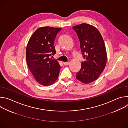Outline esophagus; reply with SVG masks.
Masks as SVG:
<instances>
[{
  "mask_svg": "<svg viewBox=\"0 0 128 128\" xmlns=\"http://www.w3.org/2000/svg\"><path fill=\"white\" fill-rule=\"evenodd\" d=\"M63 64L65 65V66H67L69 64V62H63Z\"/></svg>",
  "mask_w": 128,
  "mask_h": 128,
  "instance_id": "34e87169",
  "label": "esophagus"
}]
</instances>
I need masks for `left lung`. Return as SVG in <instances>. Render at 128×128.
<instances>
[{"instance_id": "8db88e82", "label": "left lung", "mask_w": 128, "mask_h": 128, "mask_svg": "<svg viewBox=\"0 0 128 128\" xmlns=\"http://www.w3.org/2000/svg\"><path fill=\"white\" fill-rule=\"evenodd\" d=\"M72 28L78 35L85 59L76 78L85 84L92 82L98 78L106 64L107 53L102 36L95 27L90 24L82 23Z\"/></svg>"}]
</instances>
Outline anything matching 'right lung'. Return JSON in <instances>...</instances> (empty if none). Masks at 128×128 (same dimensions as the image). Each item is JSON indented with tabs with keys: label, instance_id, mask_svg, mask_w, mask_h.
Here are the masks:
<instances>
[{
	"label": "right lung",
	"instance_id": "right-lung-1",
	"mask_svg": "<svg viewBox=\"0 0 128 128\" xmlns=\"http://www.w3.org/2000/svg\"><path fill=\"white\" fill-rule=\"evenodd\" d=\"M61 28L42 27L36 30L30 38L26 50L27 64L35 80L47 86L58 78L60 65L50 56L56 54L54 45L57 33Z\"/></svg>",
	"mask_w": 128,
	"mask_h": 128
}]
</instances>
